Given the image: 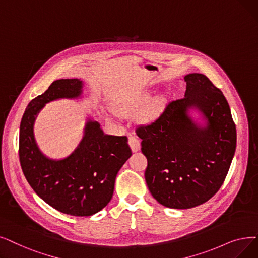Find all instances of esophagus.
<instances>
[{
  "label": "esophagus",
  "mask_w": 258,
  "mask_h": 258,
  "mask_svg": "<svg viewBox=\"0 0 258 258\" xmlns=\"http://www.w3.org/2000/svg\"><path fill=\"white\" fill-rule=\"evenodd\" d=\"M128 144L133 152H138L140 150V140L137 137H130L128 138Z\"/></svg>",
  "instance_id": "obj_1"
}]
</instances>
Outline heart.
<instances>
[{
	"label": "heart",
	"instance_id": "b5f03b06",
	"mask_svg": "<svg viewBox=\"0 0 258 258\" xmlns=\"http://www.w3.org/2000/svg\"><path fill=\"white\" fill-rule=\"evenodd\" d=\"M150 99V94L145 91H137L126 94L121 98L119 109L123 114H130L142 107Z\"/></svg>",
	"mask_w": 258,
	"mask_h": 258
}]
</instances>
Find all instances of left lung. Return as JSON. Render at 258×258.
<instances>
[{
	"mask_svg": "<svg viewBox=\"0 0 258 258\" xmlns=\"http://www.w3.org/2000/svg\"><path fill=\"white\" fill-rule=\"evenodd\" d=\"M183 80L184 97L136 128L148 159V187L160 205L171 209H191L214 196L236 150V126L222 92L203 74H188ZM192 110L200 121L191 117Z\"/></svg>",
	"mask_w": 258,
	"mask_h": 258,
	"instance_id": "8db88e82",
	"label": "left lung"
}]
</instances>
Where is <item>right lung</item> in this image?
Masks as SVG:
<instances>
[{
    "label": "right lung",
    "mask_w": 258,
    "mask_h": 258,
    "mask_svg": "<svg viewBox=\"0 0 258 258\" xmlns=\"http://www.w3.org/2000/svg\"><path fill=\"white\" fill-rule=\"evenodd\" d=\"M80 79H61L29 102L20 125L22 171L36 194L53 209L73 216H91L113 197L116 176L132 156L126 136L106 135L100 123L87 118L83 137L63 159H51L39 149L33 125L42 108L59 99H78Z\"/></svg>",
    "instance_id": "obj_1"
}]
</instances>
